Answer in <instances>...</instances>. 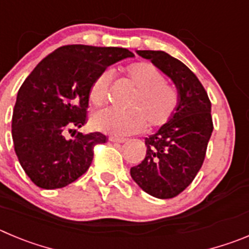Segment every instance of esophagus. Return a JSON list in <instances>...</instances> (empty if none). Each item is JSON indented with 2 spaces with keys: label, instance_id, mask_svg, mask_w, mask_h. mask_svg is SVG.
Returning <instances> with one entry per match:
<instances>
[{
  "label": "esophagus",
  "instance_id": "34e87169",
  "mask_svg": "<svg viewBox=\"0 0 249 249\" xmlns=\"http://www.w3.org/2000/svg\"><path fill=\"white\" fill-rule=\"evenodd\" d=\"M109 141L113 143H124L127 142L126 138H120V137H109Z\"/></svg>",
  "mask_w": 249,
  "mask_h": 249
}]
</instances>
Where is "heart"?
<instances>
[{
  "label": "heart",
  "instance_id": "heart-1",
  "mask_svg": "<svg viewBox=\"0 0 249 249\" xmlns=\"http://www.w3.org/2000/svg\"><path fill=\"white\" fill-rule=\"evenodd\" d=\"M123 76L137 88L131 100V109L120 111L104 108L92 116L93 128L112 136L123 137L140 133L149 124L159 128L170 121L179 104V95L174 86L165 83L163 72L149 61L132 63L122 70ZM112 72H100L89 89V99L95 106H102L108 99Z\"/></svg>",
  "mask_w": 249,
  "mask_h": 249
}]
</instances>
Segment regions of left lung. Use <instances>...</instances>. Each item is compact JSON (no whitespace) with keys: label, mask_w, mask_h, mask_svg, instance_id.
Listing matches in <instances>:
<instances>
[{"label":"left lung","mask_w":249,"mask_h":249,"mask_svg":"<svg viewBox=\"0 0 249 249\" xmlns=\"http://www.w3.org/2000/svg\"><path fill=\"white\" fill-rule=\"evenodd\" d=\"M137 54L173 80L179 104L169 122L145 138V158L131 168V177L149 195L172 199L190 185L204 163L213 129L211 102L184 63L161 50H137Z\"/></svg>","instance_id":"left-lung-1"}]
</instances>
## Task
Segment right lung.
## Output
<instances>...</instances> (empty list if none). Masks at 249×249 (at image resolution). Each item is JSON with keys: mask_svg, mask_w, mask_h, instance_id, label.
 Segmentation results:
<instances>
[{"mask_svg": "<svg viewBox=\"0 0 249 249\" xmlns=\"http://www.w3.org/2000/svg\"><path fill=\"white\" fill-rule=\"evenodd\" d=\"M134 54L124 48L64 45L45 56L17 93L12 138L20 165L47 190L74 182L92 163L93 147L106 143L100 132L67 140L86 123L89 89L107 67Z\"/></svg>", "mask_w": 249, "mask_h": 249, "instance_id": "right-lung-1", "label": "right lung"}]
</instances>
